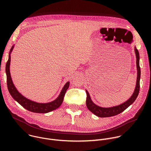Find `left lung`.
Wrapping results in <instances>:
<instances>
[{"label": "left lung", "instance_id": "left-lung-1", "mask_svg": "<svg viewBox=\"0 0 151 151\" xmlns=\"http://www.w3.org/2000/svg\"><path fill=\"white\" fill-rule=\"evenodd\" d=\"M135 54L136 56V64H137V81L136 85L134 90V91L132 96V97L128 100L125 101L124 103L116 106L111 107H100L96 104H94L91 99L90 94L86 90L87 93V100H86V104H87V108L90 111L93 113L94 115L99 117L105 118V117H111L120 113L122 112L125 111L127 107L130 106L133 102L136 100V98L138 96L139 90H140V68L139 66V53L137 48H134Z\"/></svg>", "mask_w": 151, "mask_h": 151}]
</instances>
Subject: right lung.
<instances>
[{
    "label": "right lung",
    "instance_id": "1",
    "mask_svg": "<svg viewBox=\"0 0 151 151\" xmlns=\"http://www.w3.org/2000/svg\"><path fill=\"white\" fill-rule=\"evenodd\" d=\"M14 45L12 47L9 51V58L6 63V73L7 78V85L9 92L13 99L17 101L19 104L22 106L24 108L28 110L29 111L35 112V113H40V114H45L50 112H51L60 106L63 103L64 95L66 94L67 90L69 87L70 82H68L63 87L59 96L54 101L47 103H37L29 99H27L23 96L21 95L16 89L15 86L12 81V78L10 74L9 66L11 62V56L10 54L14 48Z\"/></svg>",
    "mask_w": 151,
    "mask_h": 151
}]
</instances>
